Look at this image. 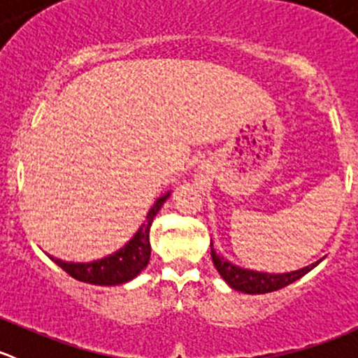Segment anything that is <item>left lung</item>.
I'll return each mask as SVG.
<instances>
[{"mask_svg":"<svg viewBox=\"0 0 358 358\" xmlns=\"http://www.w3.org/2000/svg\"><path fill=\"white\" fill-rule=\"evenodd\" d=\"M211 258L216 270H218V273L223 277V280H225L232 289L248 292V294H265V292L282 289V287L289 286L294 280L301 279L305 273H308L310 270L315 268V266L319 265V262H315L312 263V265L303 266V268L287 273L255 272V270L241 268V266L234 265V263H230L229 259H225L223 256L216 255V251L213 249V243Z\"/></svg>","mask_w":358,"mask_h":358,"instance_id":"1","label":"left lung"}]
</instances>
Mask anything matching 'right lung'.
Instances as JSON below:
<instances>
[{
	"label": "right lung",
	"instance_id": "right-lung-1",
	"mask_svg": "<svg viewBox=\"0 0 358 358\" xmlns=\"http://www.w3.org/2000/svg\"><path fill=\"white\" fill-rule=\"evenodd\" d=\"M169 197V192L166 196L159 197L156 204L147 213L145 222L138 229V232L133 236V239L115 251L114 255L106 256L102 259L90 263H69L57 259L53 256L50 258L57 263L62 270H66L71 277L81 282L93 284V286H119L128 280L135 279L147 265L150 259V227H152L154 216L164 204V201Z\"/></svg>",
	"mask_w": 358,
	"mask_h": 358
}]
</instances>
